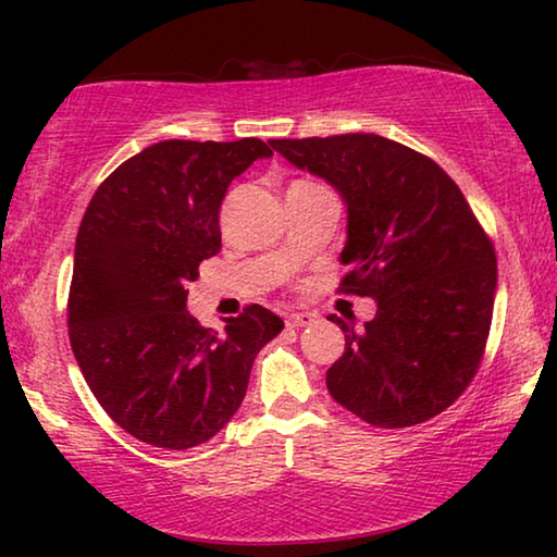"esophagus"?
Returning <instances> with one entry per match:
<instances>
[{
  "label": "esophagus",
  "instance_id": "esophagus-1",
  "mask_svg": "<svg viewBox=\"0 0 557 557\" xmlns=\"http://www.w3.org/2000/svg\"><path fill=\"white\" fill-rule=\"evenodd\" d=\"M312 324H317V314H312V312H292L287 317V326H292V329L312 326Z\"/></svg>",
  "mask_w": 557,
  "mask_h": 557
}]
</instances>
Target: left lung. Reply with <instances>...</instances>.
I'll return each mask as SVG.
<instances>
[{"mask_svg": "<svg viewBox=\"0 0 557 557\" xmlns=\"http://www.w3.org/2000/svg\"><path fill=\"white\" fill-rule=\"evenodd\" d=\"M270 147L342 196V289L379 305L358 332L329 314L346 334L332 398L385 430L447 410L482 363L496 295L494 245L465 194L430 157L371 132Z\"/></svg>", "mask_w": 557, "mask_h": 557, "instance_id": "left-lung-1", "label": "left lung"}]
</instances>
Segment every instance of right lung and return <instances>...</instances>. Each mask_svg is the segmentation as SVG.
Returning <instances> with one entry per match:
<instances>
[{"label":"right lung","mask_w":557,"mask_h":557,"mask_svg":"<svg viewBox=\"0 0 557 557\" xmlns=\"http://www.w3.org/2000/svg\"><path fill=\"white\" fill-rule=\"evenodd\" d=\"M268 143L166 139L129 157L98 186L78 238L69 334L92 395L132 437L164 449L203 445L228 425L252 361L282 332L260 305L201 326L186 282L221 250L225 191Z\"/></svg>","instance_id":"obj_1"}]
</instances>
